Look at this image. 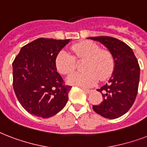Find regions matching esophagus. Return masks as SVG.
Returning a JSON list of instances; mask_svg holds the SVG:
<instances>
[{
	"label": "esophagus",
	"instance_id": "34e87169",
	"mask_svg": "<svg viewBox=\"0 0 147 147\" xmlns=\"http://www.w3.org/2000/svg\"><path fill=\"white\" fill-rule=\"evenodd\" d=\"M83 91L86 93V94H90L91 92H92V90L90 89H87V88H82Z\"/></svg>",
	"mask_w": 147,
	"mask_h": 147
}]
</instances>
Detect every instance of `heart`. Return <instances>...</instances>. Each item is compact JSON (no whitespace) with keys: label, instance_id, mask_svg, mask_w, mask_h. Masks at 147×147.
Instances as JSON below:
<instances>
[{"label":"heart","instance_id":"heart-1","mask_svg":"<svg viewBox=\"0 0 147 147\" xmlns=\"http://www.w3.org/2000/svg\"><path fill=\"white\" fill-rule=\"evenodd\" d=\"M74 56L61 51L55 59V65L61 73L71 74L76 69V59H85L82 69L85 71L74 73L67 78V82L81 87L95 85L99 79L104 81L111 75L114 69V59L107 50H100L94 42L84 41L71 47Z\"/></svg>","mask_w":147,"mask_h":147}]
</instances>
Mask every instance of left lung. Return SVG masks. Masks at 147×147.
Segmentation results:
<instances>
[{"instance_id":"obj_1","label":"left lung","mask_w":147,"mask_h":147,"mask_svg":"<svg viewBox=\"0 0 147 147\" xmlns=\"http://www.w3.org/2000/svg\"><path fill=\"white\" fill-rule=\"evenodd\" d=\"M87 39L105 46L114 59V71L106 85L98 89L103 101L92 108L105 118H118L130 110L137 97L140 69L132 49L116 38L97 36Z\"/></svg>"}]
</instances>
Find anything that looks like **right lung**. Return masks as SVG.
<instances>
[{
    "mask_svg": "<svg viewBox=\"0 0 147 147\" xmlns=\"http://www.w3.org/2000/svg\"><path fill=\"white\" fill-rule=\"evenodd\" d=\"M69 40L40 38L21 48L13 62V85L22 107L49 118L65 106L71 86L62 85L55 59Z\"/></svg>",
    "mask_w": 147,
    "mask_h": 147,
    "instance_id": "obj_1",
    "label": "right lung"
}]
</instances>
